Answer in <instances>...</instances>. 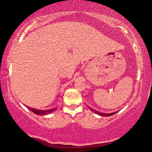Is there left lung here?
<instances>
[{"mask_svg": "<svg viewBox=\"0 0 152 152\" xmlns=\"http://www.w3.org/2000/svg\"><path fill=\"white\" fill-rule=\"evenodd\" d=\"M91 111H92L94 112V113H95L96 114H98V115H101V116H111V115H113V114L116 113V112H114V113H100V112H99V111H95V110L91 109Z\"/></svg>", "mask_w": 152, "mask_h": 152, "instance_id": "obj_1", "label": "left lung"}]
</instances>
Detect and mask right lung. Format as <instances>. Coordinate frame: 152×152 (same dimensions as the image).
Listing matches in <instances>:
<instances>
[{
    "label": "right lung",
    "mask_w": 152,
    "mask_h": 152,
    "mask_svg": "<svg viewBox=\"0 0 152 152\" xmlns=\"http://www.w3.org/2000/svg\"><path fill=\"white\" fill-rule=\"evenodd\" d=\"M28 108L30 110V111H32L33 113L37 114V115H46V114H48V113H53V111H55L56 109H57L56 108H53V109H50V110H45V111H42V110H37L35 109H32V108H30V107H28Z\"/></svg>",
    "instance_id": "right-lung-1"
}]
</instances>
